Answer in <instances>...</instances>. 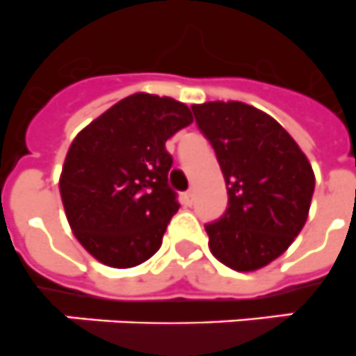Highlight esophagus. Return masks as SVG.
Returning a JSON list of instances; mask_svg holds the SVG:
<instances>
[{
	"label": "esophagus",
	"instance_id": "1",
	"mask_svg": "<svg viewBox=\"0 0 356 356\" xmlns=\"http://www.w3.org/2000/svg\"><path fill=\"white\" fill-rule=\"evenodd\" d=\"M184 198H186V204H188V206H191V204H193V200H195V190H193V188H190V191L184 195Z\"/></svg>",
	"mask_w": 356,
	"mask_h": 356
}]
</instances>
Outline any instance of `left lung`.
Wrapping results in <instances>:
<instances>
[{"instance_id":"1","label":"left lung","mask_w":356,"mask_h":356,"mask_svg":"<svg viewBox=\"0 0 356 356\" xmlns=\"http://www.w3.org/2000/svg\"><path fill=\"white\" fill-rule=\"evenodd\" d=\"M191 110L229 193L225 214L206 225L211 254L230 270H261L305 225L316 186L312 166L293 136L257 108L209 101Z\"/></svg>"}]
</instances>
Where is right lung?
<instances>
[{
    "label": "right lung",
    "instance_id": "add662e5",
    "mask_svg": "<svg viewBox=\"0 0 356 356\" xmlns=\"http://www.w3.org/2000/svg\"><path fill=\"white\" fill-rule=\"evenodd\" d=\"M191 122L184 102L138 92L76 134L60 195L76 239L99 262L133 268L159 250L179 209L165 143Z\"/></svg>",
    "mask_w": 356,
    "mask_h": 356
}]
</instances>
